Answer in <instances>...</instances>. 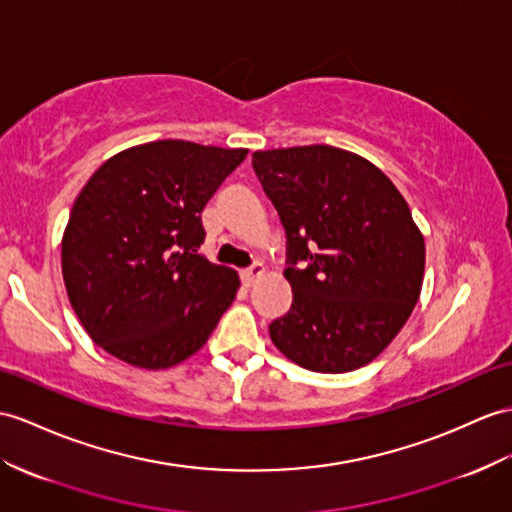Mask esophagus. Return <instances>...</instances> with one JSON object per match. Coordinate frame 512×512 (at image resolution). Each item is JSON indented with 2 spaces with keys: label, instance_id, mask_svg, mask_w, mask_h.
Returning <instances> with one entry per match:
<instances>
[{
  "label": "esophagus",
  "instance_id": "obj_1",
  "mask_svg": "<svg viewBox=\"0 0 512 512\" xmlns=\"http://www.w3.org/2000/svg\"><path fill=\"white\" fill-rule=\"evenodd\" d=\"M263 276H265V265H260V263L241 271V280L245 286H254Z\"/></svg>",
  "mask_w": 512,
  "mask_h": 512
}]
</instances>
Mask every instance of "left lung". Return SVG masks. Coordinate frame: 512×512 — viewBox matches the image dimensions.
<instances>
[{
  "instance_id": "left-lung-1",
  "label": "left lung",
  "mask_w": 512,
  "mask_h": 512,
  "mask_svg": "<svg viewBox=\"0 0 512 512\" xmlns=\"http://www.w3.org/2000/svg\"><path fill=\"white\" fill-rule=\"evenodd\" d=\"M252 165L289 241L293 306L269 326L278 350L319 373L369 365L419 299L426 241L397 186L332 145L254 152Z\"/></svg>"
}]
</instances>
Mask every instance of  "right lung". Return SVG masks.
Here are the masks:
<instances>
[{
    "label": "right lung",
    "mask_w": 512,
    "mask_h": 512,
    "mask_svg": "<svg viewBox=\"0 0 512 512\" xmlns=\"http://www.w3.org/2000/svg\"><path fill=\"white\" fill-rule=\"evenodd\" d=\"M247 149L180 139L110 156L82 186L62 234V280L86 334L139 369H169L206 345L239 273L197 254L202 210Z\"/></svg>",
    "instance_id": "1"
}]
</instances>
